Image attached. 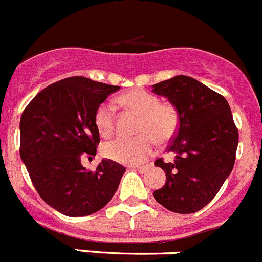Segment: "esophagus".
<instances>
[{
  "instance_id": "esophagus-1",
  "label": "esophagus",
  "mask_w": 262,
  "mask_h": 262,
  "mask_svg": "<svg viewBox=\"0 0 262 262\" xmlns=\"http://www.w3.org/2000/svg\"><path fill=\"white\" fill-rule=\"evenodd\" d=\"M134 170H138L139 172H146L147 169H148V166H133Z\"/></svg>"
}]
</instances>
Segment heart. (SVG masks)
Here are the masks:
<instances>
[{
  "instance_id": "obj_1",
  "label": "heart",
  "mask_w": 262,
  "mask_h": 262,
  "mask_svg": "<svg viewBox=\"0 0 262 262\" xmlns=\"http://www.w3.org/2000/svg\"><path fill=\"white\" fill-rule=\"evenodd\" d=\"M119 103L138 114V136L118 137L106 142L102 154L107 159L126 165H137L146 161L154 152L155 139L159 143H167L178 129V113L170 103H160L159 98L142 88H136L118 98ZM95 124L102 137L113 136L115 130V108L113 103L103 102L95 114Z\"/></svg>"
}]
</instances>
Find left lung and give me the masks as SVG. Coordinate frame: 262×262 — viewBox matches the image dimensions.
I'll list each match as a JSON object with an SVG mask.
<instances>
[{
	"mask_svg": "<svg viewBox=\"0 0 262 262\" xmlns=\"http://www.w3.org/2000/svg\"><path fill=\"white\" fill-rule=\"evenodd\" d=\"M152 87L156 95L167 97L179 115V126L167 147L174 160L155 161L166 174V182L154 197L172 212H197L216 195L234 166L238 129L229 103L185 75Z\"/></svg>",
	"mask_w": 262,
	"mask_h": 262,
	"instance_id": "left-lung-1",
	"label": "left lung"
}]
</instances>
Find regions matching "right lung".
<instances>
[{
	"instance_id": "add662e5",
	"label": "right lung",
	"mask_w": 262,
	"mask_h": 262,
	"mask_svg": "<svg viewBox=\"0 0 262 262\" xmlns=\"http://www.w3.org/2000/svg\"><path fill=\"white\" fill-rule=\"evenodd\" d=\"M120 87L84 77L58 80L40 91L20 119V157L46 204L67 216L97 212L115 194L125 167L102 160L95 171L82 165L96 156L98 106Z\"/></svg>"
}]
</instances>
